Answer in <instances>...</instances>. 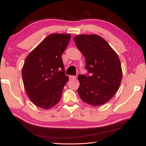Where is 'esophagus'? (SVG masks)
<instances>
[{
	"mask_svg": "<svg viewBox=\"0 0 146 146\" xmlns=\"http://www.w3.org/2000/svg\"><path fill=\"white\" fill-rule=\"evenodd\" d=\"M70 80H74V79H76L77 78L76 76H73V75H70L69 76Z\"/></svg>",
	"mask_w": 146,
	"mask_h": 146,
	"instance_id": "esophagus-1",
	"label": "esophagus"
}]
</instances>
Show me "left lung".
<instances>
[{
	"instance_id": "obj_1",
	"label": "left lung",
	"mask_w": 146,
	"mask_h": 146,
	"mask_svg": "<svg viewBox=\"0 0 146 146\" xmlns=\"http://www.w3.org/2000/svg\"><path fill=\"white\" fill-rule=\"evenodd\" d=\"M74 41L85 58L88 71L86 75L78 76L79 96L86 103L100 106L109 101L119 88L122 71L119 56L98 35H78Z\"/></svg>"
}]
</instances>
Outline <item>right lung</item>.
I'll return each mask as SVG.
<instances>
[{
  "mask_svg": "<svg viewBox=\"0 0 146 146\" xmlns=\"http://www.w3.org/2000/svg\"><path fill=\"white\" fill-rule=\"evenodd\" d=\"M70 34H51L27 56L22 70L27 94L34 104L44 109L60 102L69 77L65 75L61 55Z\"/></svg>",
  "mask_w": 146,
  "mask_h": 146,
  "instance_id": "1",
  "label": "right lung"
}]
</instances>
